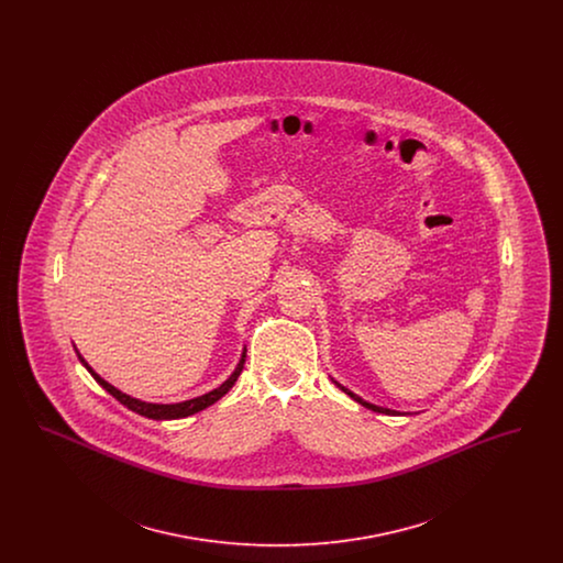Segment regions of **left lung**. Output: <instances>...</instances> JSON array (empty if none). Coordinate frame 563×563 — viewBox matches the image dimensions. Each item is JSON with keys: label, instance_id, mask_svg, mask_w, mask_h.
I'll return each mask as SVG.
<instances>
[{"label": "left lung", "instance_id": "1", "mask_svg": "<svg viewBox=\"0 0 563 563\" xmlns=\"http://www.w3.org/2000/svg\"><path fill=\"white\" fill-rule=\"evenodd\" d=\"M331 379H333V377H331ZM333 384H335L340 390H344V393L349 395L350 399H354V401L361 402L363 407H367V409H372V411H377V413H386V416H405V413H401V411H395V409H388V407H379V405H374V402L361 399L358 395H354L352 390H349L346 386H342V384H340V382H335V379H333Z\"/></svg>", "mask_w": 563, "mask_h": 563}]
</instances>
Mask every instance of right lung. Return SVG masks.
I'll return each instance as SVG.
<instances>
[{"label":"right lung","instance_id":"1","mask_svg":"<svg viewBox=\"0 0 563 563\" xmlns=\"http://www.w3.org/2000/svg\"><path fill=\"white\" fill-rule=\"evenodd\" d=\"M76 352H78V350H76ZM78 358H80L81 365L88 369V374L92 375V377L108 390L111 397H115L118 401L122 402L124 407H129L134 413L145 416V418H152V420H179V418H188L191 413H198V411L207 409L209 405L219 401V399L236 384L239 375L242 374V367H244L246 349L242 350L241 361H239L236 369L232 372V375H230L221 386H217V388H213V390L207 393V395H200V397H196V399H188V401L181 402H147L141 401V399H134L131 395H126V393L118 390L115 386H111L101 375L97 374V372L84 361V356H81L80 352H78Z\"/></svg>","mask_w":563,"mask_h":563}]
</instances>
